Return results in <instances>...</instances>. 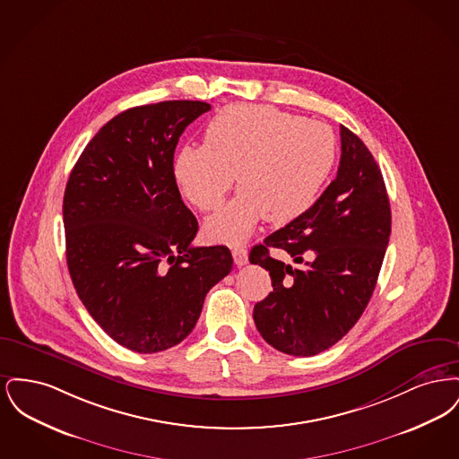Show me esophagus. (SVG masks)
Masks as SVG:
<instances>
[{"instance_id":"34e87169","label":"esophagus","mask_w":459,"mask_h":459,"mask_svg":"<svg viewBox=\"0 0 459 459\" xmlns=\"http://www.w3.org/2000/svg\"><path fill=\"white\" fill-rule=\"evenodd\" d=\"M232 256H234V263L238 266H242L247 263V249L244 246H234L232 247Z\"/></svg>"}]
</instances>
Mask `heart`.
<instances>
[{"label": "heart", "mask_w": 459, "mask_h": 459, "mask_svg": "<svg viewBox=\"0 0 459 459\" xmlns=\"http://www.w3.org/2000/svg\"><path fill=\"white\" fill-rule=\"evenodd\" d=\"M337 160L330 126L281 109L236 103L220 109L204 129V144L175 154L174 175L197 210L219 208L239 182V193L206 220L212 239L244 240L263 217L298 219L316 201Z\"/></svg>", "instance_id": "1"}]
</instances>
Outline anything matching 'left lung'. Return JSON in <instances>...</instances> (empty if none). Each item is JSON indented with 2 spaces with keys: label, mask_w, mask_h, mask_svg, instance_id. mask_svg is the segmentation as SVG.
Segmentation results:
<instances>
[{
  "label": "left lung",
  "mask_w": 459,
  "mask_h": 459,
  "mask_svg": "<svg viewBox=\"0 0 459 459\" xmlns=\"http://www.w3.org/2000/svg\"><path fill=\"white\" fill-rule=\"evenodd\" d=\"M341 152L337 177L324 195L249 253V262L270 272L273 287L255 305V324L285 354L315 356L354 327L389 244L391 204L375 158L344 126ZM273 247L293 263L270 257Z\"/></svg>",
  "instance_id": "left-lung-1"
}]
</instances>
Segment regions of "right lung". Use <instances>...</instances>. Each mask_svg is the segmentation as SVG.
Listing matches in <instances>:
<instances>
[{
    "instance_id": "add662e5",
    "label": "right lung",
    "mask_w": 459,
    "mask_h": 459,
    "mask_svg": "<svg viewBox=\"0 0 459 459\" xmlns=\"http://www.w3.org/2000/svg\"><path fill=\"white\" fill-rule=\"evenodd\" d=\"M204 101H161L113 117L89 141L64 196L66 264L94 322L152 354L196 325L208 290L232 270L227 246L195 247L197 220L174 175L178 137Z\"/></svg>"
}]
</instances>
